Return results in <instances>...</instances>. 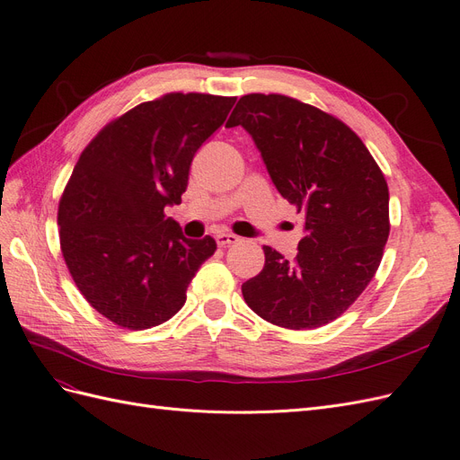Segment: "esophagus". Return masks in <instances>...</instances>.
<instances>
[{"label": "esophagus", "instance_id": "esophagus-1", "mask_svg": "<svg viewBox=\"0 0 460 460\" xmlns=\"http://www.w3.org/2000/svg\"><path fill=\"white\" fill-rule=\"evenodd\" d=\"M240 242V238L235 234H218L217 235V243H218V247H228V245H232V243H238Z\"/></svg>", "mask_w": 460, "mask_h": 460}]
</instances>
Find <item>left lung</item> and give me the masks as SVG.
Masks as SVG:
<instances>
[{
    "instance_id": "obj_1",
    "label": "left lung",
    "mask_w": 460,
    "mask_h": 460,
    "mask_svg": "<svg viewBox=\"0 0 460 460\" xmlns=\"http://www.w3.org/2000/svg\"><path fill=\"white\" fill-rule=\"evenodd\" d=\"M252 134L276 190L305 215L297 257L262 245L242 286L270 324L313 330L341 316L370 284L389 235V191L363 140L340 119L282 93L240 97L226 127Z\"/></svg>"
}]
</instances>
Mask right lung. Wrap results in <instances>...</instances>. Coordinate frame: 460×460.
<instances>
[{
	"label": "right lung",
	"instance_id": "add662e5",
	"mask_svg": "<svg viewBox=\"0 0 460 460\" xmlns=\"http://www.w3.org/2000/svg\"><path fill=\"white\" fill-rule=\"evenodd\" d=\"M235 97L164 93L111 120L82 151L59 201L66 269L92 307L128 330L172 318L211 235L184 238L164 215L188 188L201 144L226 120Z\"/></svg>",
	"mask_w": 460,
	"mask_h": 460
}]
</instances>
